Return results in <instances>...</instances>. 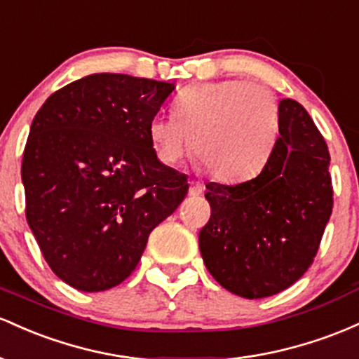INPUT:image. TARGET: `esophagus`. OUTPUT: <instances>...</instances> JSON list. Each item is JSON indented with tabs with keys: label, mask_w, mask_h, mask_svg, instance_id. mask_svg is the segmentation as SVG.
Returning a JSON list of instances; mask_svg holds the SVG:
<instances>
[{
	"label": "esophagus",
	"mask_w": 359,
	"mask_h": 359,
	"mask_svg": "<svg viewBox=\"0 0 359 359\" xmlns=\"http://www.w3.org/2000/svg\"><path fill=\"white\" fill-rule=\"evenodd\" d=\"M205 191V187L201 183H198V181H191L190 183V195L191 196H200L203 195Z\"/></svg>",
	"instance_id": "obj_1"
}]
</instances>
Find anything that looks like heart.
Instances as JSON below:
<instances>
[{"label":"heart","mask_w":359,"mask_h":359,"mask_svg":"<svg viewBox=\"0 0 359 359\" xmlns=\"http://www.w3.org/2000/svg\"><path fill=\"white\" fill-rule=\"evenodd\" d=\"M280 130L275 95L259 84L227 79L184 88L175 111L154 116L149 139L161 163L172 166L193 152L220 181H243L268 163Z\"/></svg>","instance_id":"b5f03b06"}]
</instances>
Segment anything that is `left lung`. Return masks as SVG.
Listing matches in <instances>:
<instances>
[{
    "label": "left lung",
    "instance_id": "1",
    "mask_svg": "<svg viewBox=\"0 0 359 359\" xmlns=\"http://www.w3.org/2000/svg\"><path fill=\"white\" fill-rule=\"evenodd\" d=\"M280 137L256 178L208 183L210 220L198 243L210 275L231 293L264 299L312 264L332 213L327 144L304 107L281 100Z\"/></svg>",
    "mask_w": 359,
    "mask_h": 359
}]
</instances>
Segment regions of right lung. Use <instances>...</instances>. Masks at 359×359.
I'll return each mask as SVG.
<instances>
[{
  "label": "right lung",
  "instance_id": "1",
  "mask_svg": "<svg viewBox=\"0 0 359 359\" xmlns=\"http://www.w3.org/2000/svg\"><path fill=\"white\" fill-rule=\"evenodd\" d=\"M175 84L100 72L60 88L35 115L22 163L27 222L52 271L103 292L130 276L149 233L188 193L158 159L149 123Z\"/></svg>",
  "mask_w": 359,
  "mask_h": 359
}]
</instances>
